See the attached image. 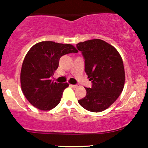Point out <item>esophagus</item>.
Instances as JSON below:
<instances>
[{"instance_id": "1", "label": "esophagus", "mask_w": 148, "mask_h": 148, "mask_svg": "<svg viewBox=\"0 0 148 148\" xmlns=\"http://www.w3.org/2000/svg\"><path fill=\"white\" fill-rule=\"evenodd\" d=\"M70 86L73 88H77L78 87V85H70Z\"/></svg>"}]
</instances>
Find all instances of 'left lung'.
<instances>
[{
    "label": "left lung",
    "instance_id": "8db88e82",
    "mask_svg": "<svg viewBox=\"0 0 148 148\" xmlns=\"http://www.w3.org/2000/svg\"><path fill=\"white\" fill-rule=\"evenodd\" d=\"M76 48L83 56L85 71L92 83L91 88L85 87L87 94L78 103L89 111H103L118 98L124 89L122 59L113 46L98 39L78 43Z\"/></svg>",
    "mask_w": 148,
    "mask_h": 148
}]
</instances>
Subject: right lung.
I'll use <instances>...</instances> for the list:
<instances>
[{
  "instance_id": "1",
  "label": "right lung",
  "mask_w": 148,
  "mask_h": 148,
  "mask_svg": "<svg viewBox=\"0 0 148 148\" xmlns=\"http://www.w3.org/2000/svg\"><path fill=\"white\" fill-rule=\"evenodd\" d=\"M72 52H78L72 45L50 41L37 43L27 52L22 63L20 83L24 96L35 108L49 111L60 102L69 84L56 83L50 78L59 67L60 58Z\"/></svg>"
}]
</instances>
